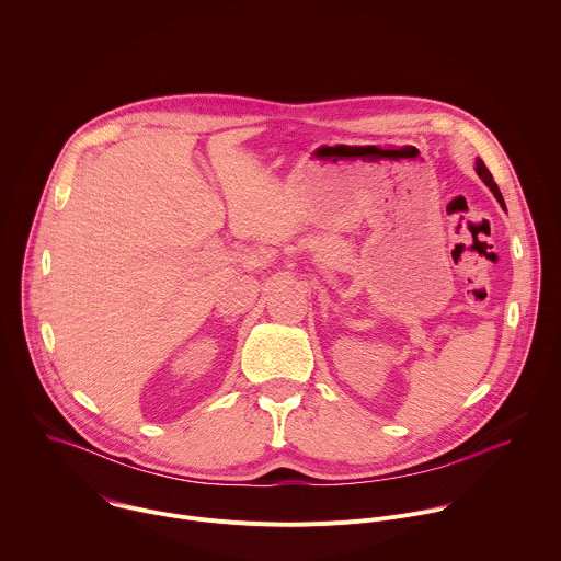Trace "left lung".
I'll list each match as a JSON object with an SVG mask.
<instances>
[{"label": "left lung", "mask_w": 561, "mask_h": 561, "mask_svg": "<svg viewBox=\"0 0 561 561\" xmlns=\"http://www.w3.org/2000/svg\"><path fill=\"white\" fill-rule=\"evenodd\" d=\"M476 173L482 178V182H484V184L491 188V193L495 195V199H497V202H500V206L504 208V199H502V193H500L497 184L493 182V175L489 173V169L484 167V162H482V160H476Z\"/></svg>", "instance_id": "obj_1"}]
</instances>
